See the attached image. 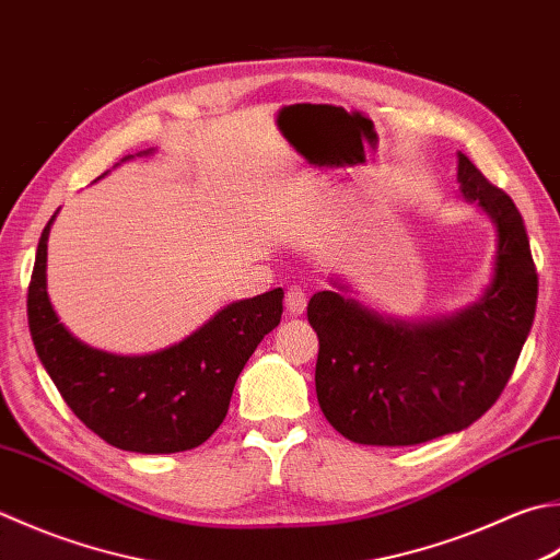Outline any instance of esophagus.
I'll list each match as a JSON object with an SVG mask.
<instances>
[{"mask_svg": "<svg viewBox=\"0 0 560 560\" xmlns=\"http://www.w3.org/2000/svg\"><path fill=\"white\" fill-rule=\"evenodd\" d=\"M305 305H308V295H305V289L301 287H291L287 291V311L291 315H303Z\"/></svg>", "mask_w": 560, "mask_h": 560, "instance_id": "obj_1", "label": "esophagus"}]
</instances>
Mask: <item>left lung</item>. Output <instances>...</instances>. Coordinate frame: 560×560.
Returning <instances> with one entry per match:
<instances>
[{
	"label": "left lung",
	"mask_w": 560,
	"mask_h": 560,
	"mask_svg": "<svg viewBox=\"0 0 560 560\" xmlns=\"http://www.w3.org/2000/svg\"><path fill=\"white\" fill-rule=\"evenodd\" d=\"M458 189L495 225V269L468 308L430 320L378 315L352 295L317 291L315 393L335 430L357 444L412 446L462 432L500 398L527 342L539 277L510 196L458 152Z\"/></svg>",
	"instance_id": "8db88e82"
}]
</instances>
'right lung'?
<instances>
[{
  "label": "right lung",
  "mask_w": 560,
  "mask_h": 560,
  "mask_svg": "<svg viewBox=\"0 0 560 560\" xmlns=\"http://www.w3.org/2000/svg\"><path fill=\"white\" fill-rule=\"evenodd\" d=\"M142 150L138 155H148ZM133 155H128L130 160ZM43 228L28 283V330L43 369L94 434L136 454H174L203 444L228 415L235 381L279 325L283 291L235 301L167 349L140 357L102 352L60 323L48 299Z\"/></svg>",
  "instance_id": "obj_1"
}]
</instances>
